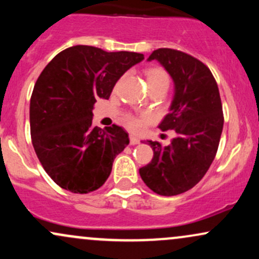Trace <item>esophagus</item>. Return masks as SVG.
Returning <instances> with one entry per match:
<instances>
[{
    "instance_id": "obj_1",
    "label": "esophagus",
    "mask_w": 259,
    "mask_h": 259,
    "mask_svg": "<svg viewBox=\"0 0 259 259\" xmlns=\"http://www.w3.org/2000/svg\"><path fill=\"white\" fill-rule=\"evenodd\" d=\"M140 144V140L136 136H130V145H138Z\"/></svg>"
}]
</instances>
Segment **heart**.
Segmentation results:
<instances>
[{
  "label": "heart",
  "instance_id": "obj_1",
  "mask_svg": "<svg viewBox=\"0 0 259 259\" xmlns=\"http://www.w3.org/2000/svg\"><path fill=\"white\" fill-rule=\"evenodd\" d=\"M146 75V81L148 88H153V86H159V85H169V76L167 72L162 68H150L145 73ZM126 126L129 129L134 130V132H140L142 127L145 126L147 121V117H136V115L127 114L124 118Z\"/></svg>",
  "mask_w": 259,
  "mask_h": 259
}]
</instances>
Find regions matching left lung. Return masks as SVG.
Segmentation results:
<instances>
[{
  "instance_id": "8db88e82",
  "label": "left lung",
  "mask_w": 259,
  "mask_h": 259,
  "mask_svg": "<svg viewBox=\"0 0 259 259\" xmlns=\"http://www.w3.org/2000/svg\"><path fill=\"white\" fill-rule=\"evenodd\" d=\"M158 61L174 81L170 112L158 127L174 130L168 146L148 141L153 158L139 173L156 194L175 196L192 189L214 159L223 132V107L209 68L197 58L173 49H158L148 61Z\"/></svg>"
}]
</instances>
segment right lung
I'll return each instance as SVG.
<instances>
[{
  "label": "right lung",
  "mask_w": 259,
  "mask_h": 259,
  "mask_svg": "<svg viewBox=\"0 0 259 259\" xmlns=\"http://www.w3.org/2000/svg\"><path fill=\"white\" fill-rule=\"evenodd\" d=\"M142 59V53L78 45L59 52L41 72L30 99L31 141L45 171L62 189L89 194L108 179L129 136L115 124L92 125V109Z\"/></svg>",
  "instance_id": "add662e5"
}]
</instances>
